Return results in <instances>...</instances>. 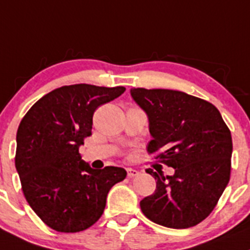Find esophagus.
<instances>
[{
    "label": "esophagus",
    "mask_w": 250,
    "mask_h": 250,
    "mask_svg": "<svg viewBox=\"0 0 250 250\" xmlns=\"http://www.w3.org/2000/svg\"><path fill=\"white\" fill-rule=\"evenodd\" d=\"M136 175H139V172L136 169H134V168H127V177L134 178Z\"/></svg>",
    "instance_id": "obj_1"
}]
</instances>
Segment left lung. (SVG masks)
I'll list each match as a JSON object with an SVG mask.
<instances>
[{"label": "left lung", "mask_w": 250, "mask_h": 250, "mask_svg": "<svg viewBox=\"0 0 250 250\" xmlns=\"http://www.w3.org/2000/svg\"><path fill=\"white\" fill-rule=\"evenodd\" d=\"M132 99L147 114L148 153L174 174H157L156 190L140 206L152 222L189 228L205 220L229 182L232 136L213 104L172 89L132 88Z\"/></svg>", "instance_id": "obj_1"}]
</instances>
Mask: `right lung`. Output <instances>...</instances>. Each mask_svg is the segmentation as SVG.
Wrapping results in <instances>:
<instances>
[{
    "label": "right lung",
    "instance_id": "obj_1",
    "mask_svg": "<svg viewBox=\"0 0 250 250\" xmlns=\"http://www.w3.org/2000/svg\"><path fill=\"white\" fill-rule=\"evenodd\" d=\"M124 92L125 87L63 85L40 98L21 121L16 169L28 204L52 229L73 233L91 227L109 190L126 177L120 167L93 169L78 152L92 135L96 109Z\"/></svg>",
    "mask_w": 250,
    "mask_h": 250
}]
</instances>
